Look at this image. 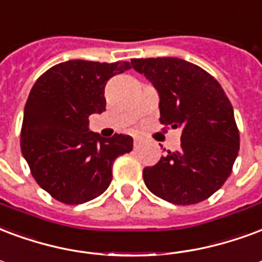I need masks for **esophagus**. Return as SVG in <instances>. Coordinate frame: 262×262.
<instances>
[{
	"label": "esophagus",
	"instance_id": "1",
	"mask_svg": "<svg viewBox=\"0 0 262 262\" xmlns=\"http://www.w3.org/2000/svg\"><path fill=\"white\" fill-rule=\"evenodd\" d=\"M141 143V139L140 137H135V141H133V144H135V147H139V144Z\"/></svg>",
	"mask_w": 262,
	"mask_h": 262
}]
</instances>
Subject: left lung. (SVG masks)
Wrapping results in <instances>:
<instances>
[{"instance_id":"obj_1","label":"left lung","mask_w":262,"mask_h":262,"mask_svg":"<svg viewBox=\"0 0 262 262\" xmlns=\"http://www.w3.org/2000/svg\"><path fill=\"white\" fill-rule=\"evenodd\" d=\"M160 96V122L180 127V148L143 169L147 189L178 205L197 204L220 190L240 147L233 106L224 89L191 62L180 58L132 59Z\"/></svg>"}]
</instances>
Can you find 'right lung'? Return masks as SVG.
<instances>
[{
    "label": "right lung",
    "mask_w": 262,
    "mask_h": 262,
    "mask_svg": "<svg viewBox=\"0 0 262 262\" xmlns=\"http://www.w3.org/2000/svg\"><path fill=\"white\" fill-rule=\"evenodd\" d=\"M130 62L72 59L50 68L30 90L20 150L38 186L63 204H83L108 189L112 164L130 152L133 139H104L89 130V116L105 111L106 82Z\"/></svg>",
    "instance_id": "obj_1"
}]
</instances>
